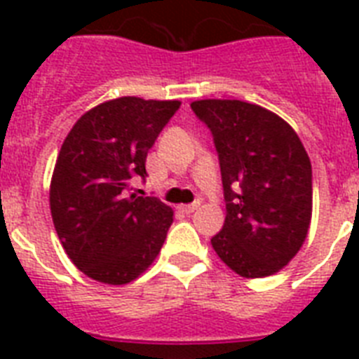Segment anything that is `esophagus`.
Listing matches in <instances>:
<instances>
[{
	"mask_svg": "<svg viewBox=\"0 0 359 359\" xmlns=\"http://www.w3.org/2000/svg\"><path fill=\"white\" fill-rule=\"evenodd\" d=\"M180 210L184 214H191V212H196L197 208H199V201L197 203H191V205H180Z\"/></svg>",
	"mask_w": 359,
	"mask_h": 359,
	"instance_id": "34e87169",
	"label": "esophagus"
}]
</instances>
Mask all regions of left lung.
<instances>
[{
	"label": "left lung",
	"mask_w": 359,
	"mask_h": 359,
	"mask_svg": "<svg viewBox=\"0 0 359 359\" xmlns=\"http://www.w3.org/2000/svg\"><path fill=\"white\" fill-rule=\"evenodd\" d=\"M218 151L225 224L210 244L242 278L287 266L307 238L313 212L311 162L279 115L242 100L191 102Z\"/></svg>",
	"instance_id": "8db88e82"
}]
</instances>
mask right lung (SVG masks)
Here are the masks:
<instances>
[{
  "instance_id": "1",
  "label": "right lung",
  "mask_w": 359,
  "mask_h": 359,
  "mask_svg": "<svg viewBox=\"0 0 359 359\" xmlns=\"http://www.w3.org/2000/svg\"><path fill=\"white\" fill-rule=\"evenodd\" d=\"M179 108V100L114 98L86 111L65 137L50 210L67 255L87 278L130 283L162 250L173 210L126 190L132 177L145 179L147 152Z\"/></svg>"
}]
</instances>
